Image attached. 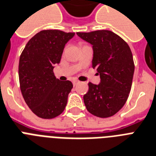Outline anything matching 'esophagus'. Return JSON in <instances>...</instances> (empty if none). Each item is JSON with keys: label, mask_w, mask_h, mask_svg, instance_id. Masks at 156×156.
<instances>
[{"label": "esophagus", "mask_w": 156, "mask_h": 156, "mask_svg": "<svg viewBox=\"0 0 156 156\" xmlns=\"http://www.w3.org/2000/svg\"><path fill=\"white\" fill-rule=\"evenodd\" d=\"M79 81H78V80H74V81H73V84H74V86H76V85H78V83H79Z\"/></svg>", "instance_id": "esophagus-1"}]
</instances>
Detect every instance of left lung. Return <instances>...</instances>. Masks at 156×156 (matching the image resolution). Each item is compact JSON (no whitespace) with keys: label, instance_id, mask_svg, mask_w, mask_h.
<instances>
[{"label":"left lung","instance_id":"left-lung-1","mask_svg":"<svg viewBox=\"0 0 156 156\" xmlns=\"http://www.w3.org/2000/svg\"><path fill=\"white\" fill-rule=\"evenodd\" d=\"M93 45L92 67L97 69L100 83L89 82L84 96L87 111L94 116L108 118L120 111L128 98L135 64L128 44L110 30L77 33Z\"/></svg>","mask_w":156,"mask_h":156}]
</instances>
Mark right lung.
<instances>
[{
  "mask_svg": "<svg viewBox=\"0 0 156 156\" xmlns=\"http://www.w3.org/2000/svg\"><path fill=\"white\" fill-rule=\"evenodd\" d=\"M74 33L58 30H41L25 45L19 60V82L26 104L37 116L49 119L62 113L70 81H60L54 74L60 62L65 45Z\"/></svg>",
  "mask_w": 156,
  "mask_h": 156,
  "instance_id": "right-lung-1",
  "label": "right lung"
}]
</instances>
